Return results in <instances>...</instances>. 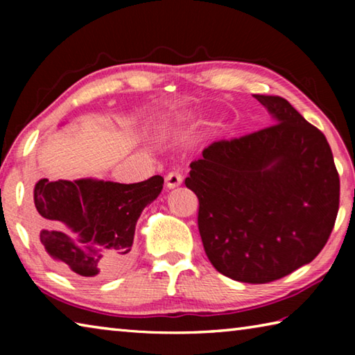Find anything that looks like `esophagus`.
<instances>
[{"instance_id":"obj_1","label":"esophagus","mask_w":355,"mask_h":355,"mask_svg":"<svg viewBox=\"0 0 355 355\" xmlns=\"http://www.w3.org/2000/svg\"><path fill=\"white\" fill-rule=\"evenodd\" d=\"M182 182H183V173L180 171H171L166 175V184L169 189L177 188V186L182 184Z\"/></svg>"}]
</instances>
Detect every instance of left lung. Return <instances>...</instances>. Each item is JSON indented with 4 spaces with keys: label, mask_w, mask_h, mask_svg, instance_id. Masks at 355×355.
<instances>
[{
    "label": "left lung",
    "mask_w": 355,
    "mask_h": 355,
    "mask_svg": "<svg viewBox=\"0 0 355 355\" xmlns=\"http://www.w3.org/2000/svg\"><path fill=\"white\" fill-rule=\"evenodd\" d=\"M277 123L213 142L189 164L208 260L244 284H269L320 254L335 225L340 177L329 142L285 98L254 95Z\"/></svg>",
    "instance_id": "obj_1"
}]
</instances>
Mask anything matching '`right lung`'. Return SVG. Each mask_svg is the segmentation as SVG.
Wrapping results in <instances>:
<instances>
[{
	"mask_svg": "<svg viewBox=\"0 0 355 355\" xmlns=\"http://www.w3.org/2000/svg\"><path fill=\"white\" fill-rule=\"evenodd\" d=\"M164 178L141 183L42 178L34 186L31 228L55 268L78 280H100L125 268L142 209Z\"/></svg>",
	"mask_w": 355,
	"mask_h": 355,
	"instance_id": "add662e5",
	"label": "right lung"
}]
</instances>
